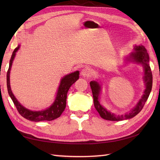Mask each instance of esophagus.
Instances as JSON below:
<instances>
[{
    "label": "esophagus",
    "instance_id": "esophagus-1",
    "mask_svg": "<svg viewBox=\"0 0 160 160\" xmlns=\"http://www.w3.org/2000/svg\"><path fill=\"white\" fill-rule=\"evenodd\" d=\"M91 74H92V71H91V69L89 67H84L81 71V75L84 77H90Z\"/></svg>",
    "mask_w": 160,
    "mask_h": 160
}]
</instances>
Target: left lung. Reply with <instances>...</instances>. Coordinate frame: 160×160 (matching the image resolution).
Instances as JSON below:
<instances>
[{
  "label": "left lung",
  "instance_id": "1",
  "mask_svg": "<svg viewBox=\"0 0 160 160\" xmlns=\"http://www.w3.org/2000/svg\"><path fill=\"white\" fill-rule=\"evenodd\" d=\"M127 60L140 63L144 67V76L143 79L146 86V89L144 91V94L142 96L141 99L139 100L138 104L132 108L128 113L117 115L108 111L106 108H104L100 104L99 96L101 91V86L96 81H91L90 82V86L93 93L95 108H96L97 111L99 113L101 118L104 119V120L111 121H120L127 120V119H131L135 117L143 108L145 102H147L149 95H150L152 89V75L151 67L148 64L149 56L147 53V49L142 45L135 46L134 52H132L130 54V56L127 58Z\"/></svg>",
  "mask_w": 160,
  "mask_h": 160
}]
</instances>
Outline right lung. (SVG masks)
I'll list each match as a JSON object with an SVG mask.
<instances>
[{
    "label": "right lung",
    "instance_id": "obj_1",
    "mask_svg": "<svg viewBox=\"0 0 160 160\" xmlns=\"http://www.w3.org/2000/svg\"><path fill=\"white\" fill-rule=\"evenodd\" d=\"M20 48V46L13 51L11 59L9 61V69L7 73V86H8V91L10 98H12L13 104L16 106L18 113L22 115L23 118L30 121L33 122H40V121H51L59 118L61 114L62 113L64 108L66 107V100L67 92L69 91L71 86L76 82L79 78V71H75L73 73L66 75L63 77L60 81V84L57 91V95L56 100L52 104L50 107L47 108V109L40 111H33L29 110L25 107L22 106L19 102L16 100L15 96H13L12 91L10 87V81H9V74L10 70H11L13 60L14 59L16 53Z\"/></svg>",
    "mask_w": 160,
    "mask_h": 160
}]
</instances>
